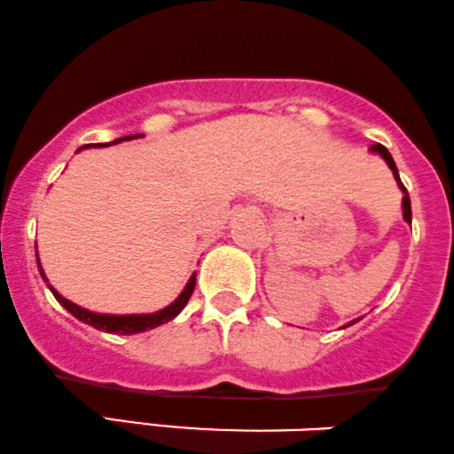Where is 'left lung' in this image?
Masks as SVG:
<instances>
[{
    "mask_svg": "<svg viewBox=\"0 0 454 454\" xmlns=\"http://www.w3.org/2000/svg\"><path fill=\"white\" fill-rule=\"evenodd\" d=\"M370 151H372V153H378V154H380V157L385 159V161H387L388 168L393 169V176H395V180H397L399 189H402V193H403V218H406L408 223H412V207H410V195H408L406 186H403V183H402V178H399V172H397V168H395V161H393L391 153H388L387 148L382 146V144H374V146H372ZM353 323H356V321H353ZM353 323H348V325H353ZM348 325H346V327H348Z\"/></svg>",
    "mask_w": 454,
    "mask_h": 454,
    "instance_id": "8db88e82",
    "label": "left lung"
}]
</instances>
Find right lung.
I'll list each match as a JSON object with an SVG mask.
<instances>
[{
    "label": "right lung",
    "instance_id": "1",
    "mask_svg": "<svg viewBox=\"0 0 454 454\" xmlns=\"http://www.w3.org/2000/svg\"><path fill=\"white\" fill-rule=\"evenodd\" d=\"M131 137H140V133L137 136H125V137H119V140L110 142V144H116L121 140H131ZM89 146V144H87ZM84 148V146H82ZM37 257V254H35ZM37 268H40V274L42 278L46 280L44 271H42V265H40V259H37ZM48 289L52 291V295H55V300L61 303L63 308H66L67 312H72L74 317L78 318V321L90 325V327L99 329V332H108V333H122V335H131V333H142V332H148V329H154L159 327V325L172 321L174 317H178L180 310L186 306V301H189L191 293L195 289V274L191 276V280L186 282L184 291L180 293L178 300L174 303H169L168 308H163V310L154 312V314H125V317H121V314H98V312H89L84 310V308L76 306V303H72L66 297H61L59 293L52 289L51 285H48Z\"/></svg>",
    "mask_w": 454,
    "mask_h": 454
}]
</instances>
